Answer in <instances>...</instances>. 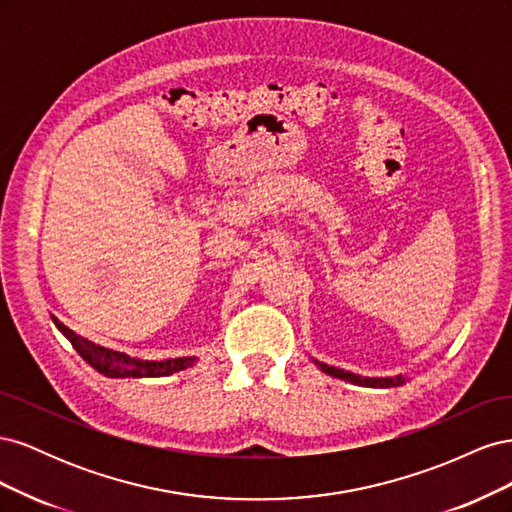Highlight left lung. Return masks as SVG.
Segmentation results:
<instances>
[{
    "label": "left lung",
    "instance_id": "1",
    "mask_svg": "<svg viewBox=\"0 0 512 512\" xmlns=\"http://www.w3.org/2000/svg\"><path fill=\"white\" fill-rule=\"evenodd\" d=\"M320 369H322V371H327L329 376L348 380V382H352V384L374 386V389H389V386H399V384H404V378H401V376H397V378H361V376H354V374H350V371L337 369V367H329V365H320Z\"/></svg>",
    "mask_w": 512,
    "mask_h": 512
}]
</instances>
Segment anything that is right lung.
Instances as JSON below:
<instances>
[{"label": "right lung", "instance_id": "1", "mask_svg": "<svg viewBox=\"0 0 512 512\" xmlns=\"http://www.w3.org/2000/svg\"><path fill=\"white\" fill-rule=\"evenodd\" d=\"M57 324V329L64 333L72 346L76 348L83 359L98 369L100 374L108 378H158V376H170L175 371H181L185 367L194 365V356H183V359H168V361H141V359H132L128 354L106 350L102 346L91 344L89 339L76 335L68 327H64L57 318H53Z\"/></svg>", "mask_w": 512, "mask_h": 512}]
</instances>
